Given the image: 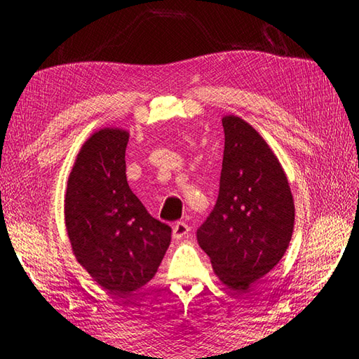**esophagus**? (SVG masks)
I'll use <instances>...</instances> for the list:
<instances>
[{
  "mask_svg": "<svg viewBox=\"0 0 359 359\" xmlns=\"http://www.w3.org/2000/svg\"><path fill=\"white\" fill-rule=\"evenodd\" d=\"M189 231H191V228L188 226L187 222H175L172 225V238L177 239V241L184 239V238H188Z\"/></svg>",
  "mask_w": 359,
  "mask_h": 359,
  "instance_id": "34e87169",
  "label": "esophagus"
}]
</instances>
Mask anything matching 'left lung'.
I'll return each mask as SVG.
<instances>
[{
	"mask_svg": "<svg viewBox=\"0 0 359 359\" xmlns=\"http://www.w3.org/2000/svg\"><path fill=\"white\" fill-rule=\"evenodd\" d=\"M222 126L219 197L197 241L220 282L242 294L285 255L294 202L284 168L262 135L238 116H225Z\"/></svg>",
	"mask_w": 359,
	"mask_h": 359,
	"instance_id": "1",
	"label": "left lung"
}]
</instances>
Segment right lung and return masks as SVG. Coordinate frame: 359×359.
<instances>
[{"instance_id": "right-lung-1", "label": "right lung", "mask_w": 359, "mask_h": 359, "mask_svg": "<svg viewBox=\"0 0 359 359\" xmlns=\"http://www.w3.org/2000/svg\"><path fill=\"white\" fill-rule=\"evenodd\" d=\"M129 133L103 128L83 143L67 179L65 222L79 264L123 297L154 278L171 228L152 217L126 180Z\"/></svg>"}]
</instances>
